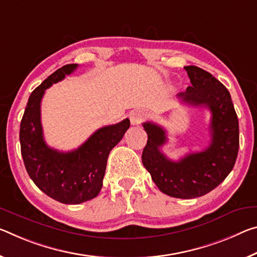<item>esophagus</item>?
Returning <instances> with one entry per match:
<instances>
[{
    "label": "esophagus",
    "instance_id": "34e87169",
    "mask_svg": "<svg viewBox=\"0 0 257 257\" xmlns=\"http://www.w3.org/2000/svg\"><path fill=\"white\" fill-rule=\"evenodd\" d=\"M129 119L133 125H138L144 120V113L142 111H133L129 114Z\"/></svg>",
    "mask_w": 257,
    "mask_h": 257
}]
</instances>
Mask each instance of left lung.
Returning a JSON list of instances; mask_svg holds the SVG:
<instances>
[{"label":"left lung","instance_id":"left-lung-1","mask_svg":"<svg viewBox=\"0 0 257 257\" xmlns=\"http://www.w3.org/2000/svg\"><path fill=\"white\" fill-rule=\"evenodd\" d=\"M191 84L178 98L191 106L207 107L211 113L210 144L174 161L160 151L167 132L153 122H144L148 143L142 161L161 192L174 198L205 195L225 180L233 169L239 150V122L231 95L217 79L197 66H185Z\"/></svg>","mask_w":257,"mask_h":257}]
</instances>
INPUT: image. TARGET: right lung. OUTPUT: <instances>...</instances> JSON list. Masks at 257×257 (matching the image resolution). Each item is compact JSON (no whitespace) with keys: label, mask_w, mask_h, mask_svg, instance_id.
Wrapping results in <instances>:
<instances>
[{"label":"right lung","mask_w":257,"mask_h":257,"mask_svg":"<svg viewBox=\"0 0 257 257\" xmlns=\"http://www.w3.org/2000/svg\"><path fill=\"white\" fill-rule=\"evenodd\" d=\"M76 67L77 64L65 65L31 93L19 132L23 160L32 181L42 192L66 205H77L98 195L108 154L130 125L129 119H124L99 128L80 148L70 152H60L47 145L41 124V100L46 89Z\"/></svg>","instance_id":"add662e5"}]
</instances>
